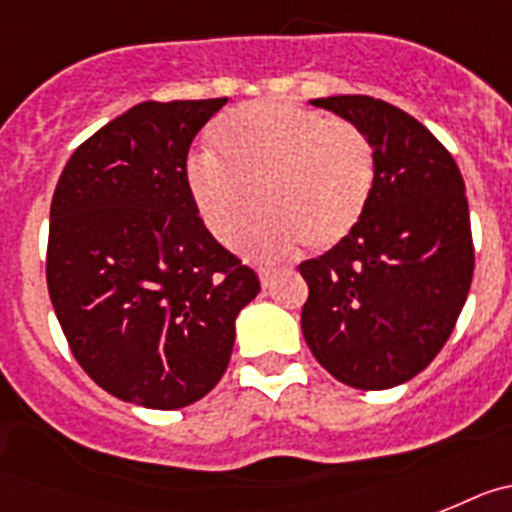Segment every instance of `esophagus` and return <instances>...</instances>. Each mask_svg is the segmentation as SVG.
I'll return each mask as SVG.
<instances>
[{
  "mask_svg": "<svg viewBox=\"0 0 512 512\" xmlns=\"http://www.w3.org/2000/svg\"><path fill=\"white\" fill-rule=\"evenodd\" d=\"M273 278H275V268H260V281H262V286L268 288L270 283H273Z\"/></svg>",
  "mask_w": 512,
  "mask_h": 512,
  "instance_id": "34e87169",
  "label": "esophagus"
}]
</instances>
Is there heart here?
Wrapping results in <instances>:
<instances>
[{
	"instance_id": "1",
	"label": "heart",
	"mask_w": 512,
	"mask_h": 512,
	"mask_svg": "<svg viewBox=\"0 0 512 512\" xmlns=\"http://www.w3.org/2000/svg\"><path fill=\"white\" fill-rule=\"evenodd\" d=\"M213 144L219 159L190 157L185 182L203 224L226 247L250 237L260 206L270 216L255 237L262 257L286 255L296 242L332 250L361 224L376 159L366 133L350 121L257 100L221 115Z\"/></svg>"
}]
</instances>
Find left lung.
Returning <instances> with one entry per match:
<instances>
[{"mask_svg": "<svg viewBox=\"0 0 512 512\" xmlns=\"http://www.w3.org/2000/svg\"><path fill=\"white\" fill-rule=\"evenodd\" d=\"M366 133L371 201L348 239L299 265L301 332L322 368L355 389H391L441 353L474 275L464 177L404 110L368 95L311 100Z\"/></svg>", "mask_w": 512, "mask_h": 512, "instance_id": "left-lung-1", "label": "left lung"}]
</instances>
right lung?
<instances>
[{
  "instance_id": "right-lung-1",
  "label": "right lung",
  "mask_w": 512,
  "mask_h": 512,
  "mask_svg": "<svg viewBox=\"0 0 512 512\" xmlns=\"http://www.w3.org/2000/svg\"><path fill=\"white\" fill-rule=\"evenodd\" d=\"M226 105L141 102L92 133L53 190L46 281L71 353L97 386L177 410L219 384L257 273L211 237L185 170Z\"/></svg>"
}]
</instances>
